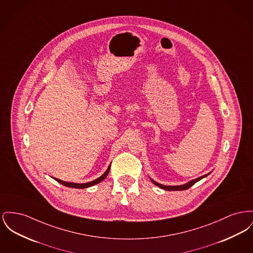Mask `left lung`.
Wrapping results in <instances>:
<instances>
[{
	"mask_svg": "<svg viewBox=\"0 0 253 253\" xmlns=\"http://www.w3.org/2000/svg\"><path fill=\"white\" fill-rule=\"evenodd\" d=\"M208 175L202 176V177H200V178H196V179H193V180H190V181H189V182H187L186 184H183V185H178V186H166V185H163V184H160V183L156 182V181H155V180H153V179H151V180H152V181H153L157 186H159V187L163 188L164 190H168V191H180V190H186V189H188L189 187H191L193 184H195L197 181H199L200 179H202V178L207 177Z\"/></svg>",
	"mask_w": 253,
	"mask_h": 253,
	"instance_id": "obj_1",
	"label": "left lung"
}]
</instances>
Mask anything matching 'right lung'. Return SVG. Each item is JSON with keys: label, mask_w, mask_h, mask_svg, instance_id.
<instances>
[{"label": "right lung", "mask_w": 253, "mask_h": 253, "mask_svg": "<svg viewBox=\"0 0 253 253\" xmlns=\"http://www.w3.org/2000/svg\"><path fill=\"white\" fill-rule=\"evenodd\" d=\"M110 167H111V165L108 167V169L106 170V172H105L104 174H103L101 177H99V178H96V179H94V180H92V181L87 182V183H75V182H67V181H63V180L58 179V178H54V179H55V180H57V181L60 182L61 184H63V185H65V186H67V187H73V188H79V189H83V188H87V187L92 186V185H94V184H96V183H99L100 181H102V180H103V179H104V178L107 177V175L109 174V171H110Z\"/></svg>", "instance_id": "right-lung-1"}]
</instances>
